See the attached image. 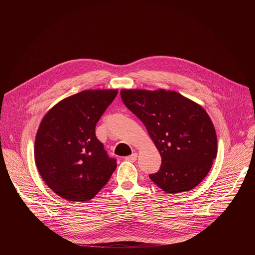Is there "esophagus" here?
<instances>
[{
  "instance_id": "34e87169",
  "label": "esophagus",
  "mask_w": 255,
  "mask_h": 255,
  "mask_svg": "<svg viewBox=\"0 0 255 255\" xmlns=\"http://www.w3.org/2000/svg\"><path fill=\"white\" fill-rule=\"evenodd\" d=\"M125 159H126V160H128V161L134 162V161L137 159V153H132L131 155L126 156V157H125Z\"/></svg>"
}]
</instances>
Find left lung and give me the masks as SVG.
<instances>
[{
    "label": "left lung",
    "instance_id": "obj_1",
    "mask_svg": "<svg viewBox=\"0 0 255 255\" xmlns=\"http://www.w3.org/2000/svg\"><path fill=\"white\" fill-rule=\"evenodd\" d=\"M120 95L160 153V168L150 179L169 194L198 186L217 156L216 131L207 112L171 91L122 90Z\"/></svg>",
    "mask_w": 255,
    "mask_h": 255
}]
</instances>
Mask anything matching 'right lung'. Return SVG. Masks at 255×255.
Segmentation results:
<instances>
[{
    "instance_id": "add662e5",
    "label": "right lung",
    "mask_w": 255,
    "mask_h": 255,
    "mask_svg": "<svg viewBox=\"0 0 255 255\" xmlns=\"http://www.w3.org/2000/svg\"><path fill=\"white\" fill-rule=\"evenodd\" d=\"M116 90L84 91L56 104L36 134L34 156L45 184L75 202L93 199L117 167L96 136V125Z\"/></svg>"
}]
</instances>
